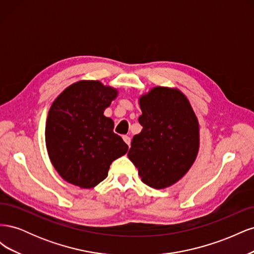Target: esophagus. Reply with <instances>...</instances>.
<instances>
[{"mask_svg":"<svg viewBox=\"0 0 254 254\" xmlns=\"http://www.w3.org/2000/svg\"><path fill=\"white\" fill-rule=\"evenodd\" d=\"M123 140H124L125 141V143L129 146V147H130V142H131V139H130V136H128V135H124V136H123Z\"/></svg>","mask_w":254,"mask_h":254,"instance_id":"esophagus-1","label":"esophagus"}]
</instances>
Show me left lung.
<instances>
[{"mask_svg": "<svg viewBox=\"0 0 254 254\" xmlns=\"http://www.w3.org/2000/svg\"><path fill=\"white\" fill-rule=\"evenodd\" d=\"M142 131L135 134L128 158L142 182L153 189L173 186L193 165L199 148V125L186 95L156 87L140 98Z\"/></svg>", "mask_w": 254, "mask_h": 254, "instance_id": "obj_1", "label": "left lung"}]
</instances>
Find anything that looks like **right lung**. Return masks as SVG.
<instances>
[{
    "label": "right lung",
    "mask_w": 254,
    "mask_h": 254,
    "mask_svg": "<svg viewBox=\"0 0 254 254\" xmlns=\"http://www.w3.org/2000/svg\"><path fill=\"white\" fill-rule=\"evenodd\" d=\"M117 96V90L102 82L82 80L54 101L45 143L52 164L68 183L94 188L108 176L112 161L127 152L128 145L113 132V121L104 115Z\"/></svg>",
    "instance_id": "obj_1"
}]
</instances>
